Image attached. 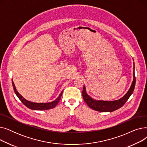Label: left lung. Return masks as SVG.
<instances>
[{
    "instance_id": "8db88e82",
    "label": "left lung",
    "mask_w": 147,
    "mask_h": 147,
    "mask_svg": "<svg viewBox=\"0 0 147 147\" xmlns=\"http://www.w3.org/2000/svg\"><path fill=\"white\" fill-rule=\"evenodd\" d=\"M134 72H133V81L132 84L127 91V93L123 96L121 98L112 101H102V100H96L94 98H91L89 95H88L85 86H83L82 95L84 99V101L86 102L88 105L95 111H100V112H112L120 108H121L124 105L126 102L127 101L130 95L132 94L133 92L135 89L136 79L135 76V64L134 63Z\"/></svg>"
}]
</instances>
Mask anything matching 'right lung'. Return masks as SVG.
I'll return each instance as SVG.
<instances>
[{
	"label": "right lung",
	"instance_id": "add662e5",
	"mask_svg": "<svg viewBox=\"0 0 147 147\" xmlns=\"http://www.w3.org/2000/svg\"><path fill=\"white\" fill-rule=\"evenodd\" d=\"M12 83L13 88V90L15 92V94L17 96V97L20 99V101L23 103L24 105H26L28 109L33 110H49L55 107V106L58 104V103L59 102V100L61 98L62 94H63V90L62 91L58 97L54 100L53 101L50 102H46V103H37V102H33L28 101V100L26 99L24 97H23L21 95L19 94V92L17 90L15 86L13 80H12Z\"/></svg>",
	"mask_w": 147,
	"mask_h": 147
}]
</instances>
